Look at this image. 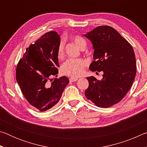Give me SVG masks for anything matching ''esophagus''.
Returning <instances> with one entry per match:
<instances>
[{"mask_svg":"<svg viewBox=\"0 0 147 147\" xmlns=\"http://www.w3.org/2000/svg\"><path fill=\"white\" fill-rule=\"evenodd\" d=\"M78 80V78H74V77H71V78H69V80H70L71 82H76Z\"/></svg>","mask_w":147,"mask_h":147,"instance_id":"1","label":"esophagus"}]
</instances>
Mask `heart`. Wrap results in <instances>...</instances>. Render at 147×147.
Here are the masks:
<instances>
[{
    "label": "heart",
    "mask_w": 147,
    "mask_h": 147,
    "mask_svg": "<svg viewBox=\"0 0 147 147\" xmlns=\"http://www.w3.org/2000/svg\"><path fill=\"white\" fill-rule=\"evenodd\" d=\"M73 40L80 49L86 45V42L81 36L76 35L73 37ZM56 55L58 59H62L64 56V47L61 41L57 49ZM87 63L82 59H69L61 66V73L64 75L77 78L82 75L85 72Z\"/></svg>",
    "instance_id": "1"
}]
</instances>
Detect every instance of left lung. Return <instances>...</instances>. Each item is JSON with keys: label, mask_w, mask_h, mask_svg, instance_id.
I'll list each match as a JSON object with an SVG mask.
<instances>
[{"label": "left lung", "mask_w": 147, "mask_h": 147, "mask_svg": "<svg viewBox=\"0 0 147 147\" xmlns=\"http://www.w3.org/2000/svg\"><path fill=\"white\" fill-rule=\"evenodd\" d=\"M93 45L91 71H103L101 80L88 77L85 95L96 106L109 108L123 99L132 86L136 74L132 46L109 26H99L84 35Z\"/></svg>", "instance_id": "obj_1"}]
</instances>
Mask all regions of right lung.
Wrapping results in <instances>:
<instances>
[{"instance_id":"right-lung-1","label":"right lung","mask_w":147,"mask_h":147,"mask_svg":"<svg viewBox=\"0 0 147 147\" xmlns=\"http://www.w3.org/2000/svg\"><path fill=\"white\" fill-rule=\"evenodd\" d=\"M60 38L56 32H47L26 48L16 68V80L22 93L30 104L45 111L60 100L69 82L67 77L57 76L58 58L57 49Z\"/></svg>"}]
</instances>
